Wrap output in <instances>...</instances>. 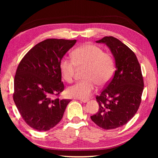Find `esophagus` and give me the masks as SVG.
Listing matches in <instances>:
<instances>
[{
    "label": "esophagus",
    "instance_id": "esophagus-1",
    "mask_svg": "<svg viewBox=\"0 0 158 158\" xmlns=\"http://www.w3.org/2000/svg\"><path fill=\"white\" fill-rule=\"evenodd\" d=\"M80 101L82 102H83V103H86V102H88L89 101V100H88V99H85V100H83V99H80Z\"/></svg>",
    "mask_w": 158,
    "mask_h": 158
}]
</instances>
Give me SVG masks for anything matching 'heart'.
<instances>
[{
	"mask_svg": "<svg viewBox=\"0 0 158 158\" xmlns=\"http://www.w3.org/2000/svg\"><path fill=\"white\" fill-rule=\"evenodd\" d=\"M73 60L63 58L60 62V70L66 81H73L77 69L85 68V81L76 83L67 89L73 98L85 99L95 91L96 84L105 85L114 73V62L109 53H104L99 47L84 44L74 50Z\"/></svg>",
	"mask_w": 158,
	"mask_h": 158,
	"instance_id": "b5f03b06",
	"label": "heart"
}]
</instances>
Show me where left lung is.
I'll return each instance as SVG.
<instances>
[{
	"label": "left lung",
	"instance_id": "1",
	"mask_svg": "<svg viewBox=\"0 0 158 158\" xmlns=\"http://www.w3.org/2000/svg\"><path fill=\"white\" fill-rule=\"evenodd\" d=\"M96 42L108 47L115 60V71L96 96L98 111L90 117L103 129H115L128 122L139 109L144 88L141 69L135 53L119 40L105 36Z\"/></svg>",
	"mask_w": 158,
	"mask_h": 158
}]
</instances>
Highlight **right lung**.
Instances as JSON below:
<instances>
[{
  "mask_svg": "<svg viewBox=\"0 0 158 158\" xmlns=\"http://www.w3.org/2000/svg\"><path fill=\"white\" fill-rule=\"evenodd\" d=\"M77 40L50 39L30 50L19 64L13 100L26 123L38 131L53 128L62 119L70 99L53 98L62 92L60 62Z\"/></svg>",
  "mask_w": 158,
  "mask_h": 158,
  "instance_id": "1",
  "label": "right lung"
}]
</instances>
